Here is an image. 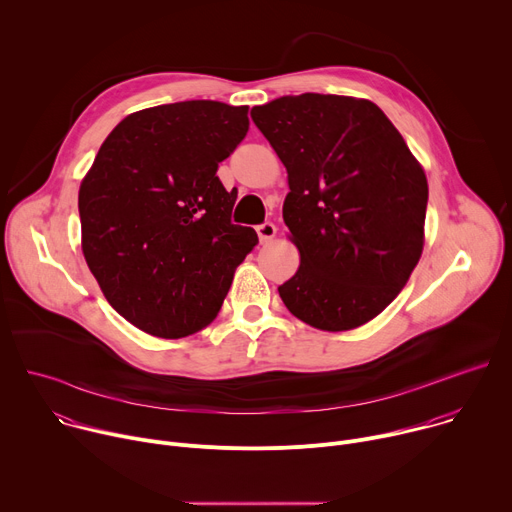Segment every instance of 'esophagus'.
Segmentation results:
<instances>
[{"mask_svg":"<svg viewBox=\"0 0 512 512\" xmlns=\"http://www.w3.org/2000/svg\"><path fill=\"white\" fill-rule=\"evenodd\" d=\"M257 235H259L261 243H269L277 235V229L273 223H263L257 227Z\"/></svg>","mask_w":512,"mask_h":512,"instance_id":"esophagus-1","label":"esophagus"}]
</instances>
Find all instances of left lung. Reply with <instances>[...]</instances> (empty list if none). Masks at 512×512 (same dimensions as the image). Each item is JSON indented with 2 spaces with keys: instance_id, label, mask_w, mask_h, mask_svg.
Masks as SVG:
<instances>
[{
  "instance_id": "8db88e82",
  "label": "left lung",
  "mask_w": 512,
  "mask_h": 512,
  "mask_svg": "<svg viewBox=\"0 0 512 512\" xmlns=\"http://www.w3.org/2000/svg\"><path fill=\"white\" fill-rule=\"evenodd\" d=\"M251 117L287 170L283 221L300 267L279 285L285 308L324 332L371 322L423 251L421 164L369 99L304 93L253 107Z\"/></svg>"
}]
</instances>
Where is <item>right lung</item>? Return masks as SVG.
Segmentation results:
<instances>
[{"label":"right lung","instance_id":"add662e5","mask_svg":"<svg viewBox=\"0 0 512 512\" xmlns=\"http://www.w3.org/2000/svg\"><path fill=\"white\" fill-rule=\"evenodd\" d=\"M249 107L184 101L127 115L79 188L81 247L103 296L135 328L184 338L221 310L259 243L231 223L216 176L249 129Z\"/></svg>","mask_w":512,"mask_h":512}]
</instances>
